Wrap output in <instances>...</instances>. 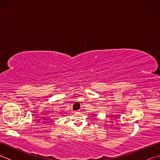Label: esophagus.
Returning <instances> with one entry per match:
<instances>
[{
    "mask_svg": "<svg viewBox=\"0 0 160 160\" xmlns=\"http://www.w3.org/2000/svg\"><path fill=\"white\" fill-rule=\"evenodd\" d=\"M78 112V111H73V113H77Z\"/></svg>",
    "mask_w": 160,
    "mask_h": 160,
    "instance_id": "1",
    "label": "esophagus"
}]
</instances>
